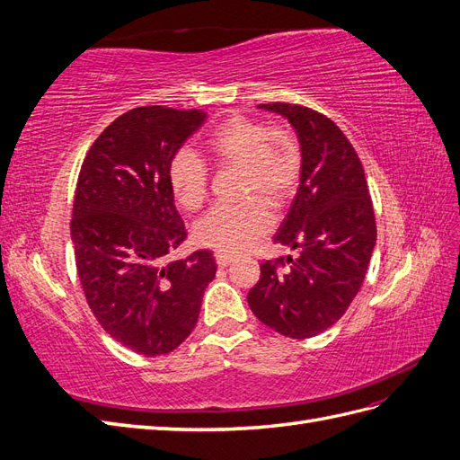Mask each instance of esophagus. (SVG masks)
I'll list each match as a JSON object with an SVG mask.
<instances>
[{"label":"esophagus","mask_w":460,"mask_h":460,"mask_svg":"<svg viewBox=\"0 0 460 460\" xmlns=\"http://www.w3.org/2000/svg\"><path fill=\"white\" fill-rule=\"evenodd\" d=\"M215 261H217V264L220 269H225V267H228V264L234 261L230 255H226V253H217L215 255Z\"/></svg>","instance_id":"esophagus-1"}]
</instances>
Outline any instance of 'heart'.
<instances>
[{"instance_id":"1","label":"heart","mask_w":460,"mask_h":460,"mask_svg":"<svg viewBox=\"0 0 460 460\" xmlns=\"http://www.w3.org/2000/svg\"><path fill=\"white\" fill-rule=\"evenodd\" d=\"M205 147L220 166H240V205H218L196 226L199 245L218 253L238 255L270 228V208H282L294 198L301 178V149L286 128H269L257 119L230 117L207 136ZM169 188L186 211H198L208 191V171L190 149L176 151L169 163Z\"/></svg>"}]
</instances>
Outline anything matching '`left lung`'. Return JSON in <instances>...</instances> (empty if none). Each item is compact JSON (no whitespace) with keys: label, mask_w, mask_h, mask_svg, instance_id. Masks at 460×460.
<instances>
[{"label":"left lung","mask_w":460,"mask_h":460,"mask_svg":"<svg viewBox=\"0 0 460 460\" xmlns=\"http://www.w3.org/2000/svg\"><path fill=\"white\" fill-rule=\"evenodd\" d=\"M259 109L282 115L299 140V188L274 234L299 257L262 262L247 303L262 324L305 340L338 323L363 286L376 245L372 201L357 151L328 117L291 103Z\"/></svg>","instance_id":"left-lung-1"}]
</instances>
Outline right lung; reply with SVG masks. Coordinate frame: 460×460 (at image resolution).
<instances>
[{
    "mask_svg": "<svg viewBox=\"0 0 460 460\" xmlns=\"http://www.w3.org/2000/svg\"><path fill=\"white\" fill-rule=\"evenodd\" d=\"M205 119L199 109H132L97 137L78 176L71 240L82 289L109 336L146 357L190 336L217 274L205 249L166 262L188 235L166 172Z\"/></svg>",
    "mask_w": 460,
    "mask_h": 460,
    "instance_id": "right-lung-1",
    "label": "right lung"
}]
</instances>
